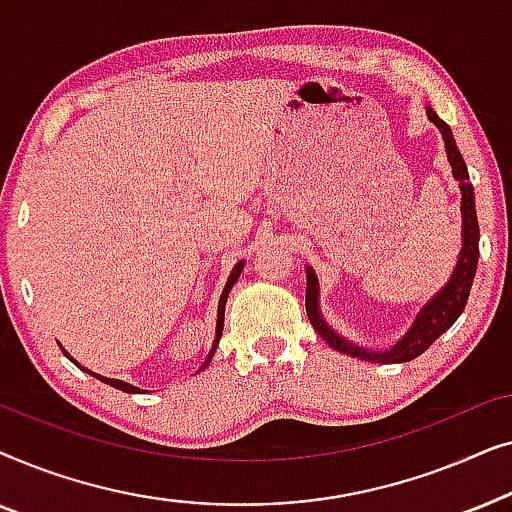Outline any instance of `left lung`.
<instances>
[{
  "mask_svg": "<svg viewBox=\"0 0 512 512\" xmlns=\"http://www.w3.org/2000/svg\"><path fill=\"white\" fill-rule=\"evenodd\" d=\"M426 118H429V121L440 130V135H443L447 160H450V167H452V177L457 179L459 191H461V249H459L457 263H454L450 279H447L445 286H440V289L433 293L422 307H419V312L415 314V319H412L408 331H405L394 345L384 349H368L359 345V342L347 340L345 335L335 331V328L324 319V314H321V305H319L321 289H319L317 272H314L310 265H305V277H307L305 310H307V317L312 321L314 331H317L321 338L335 349V352L354 356V359H361V361L405 363V361L417 359L419 354H424L426 349H429L433 342H436L440 335H443L447 328L459 319V314L464 312L468 293H471V286H473L475 270H478L480 228H478V214H475V195H473L471 179H468L466 163L457 149V142H454L450 125L440 121L438 114L431 107H426Z\"/></svg>",
  "mask_w": 512,
  "mask_h": 512,
  "instance_id": "1",
  "label": "left lung"
}]
</instances>
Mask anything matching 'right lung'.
<instances>
[{
    "mask_svg": "<svg viewBox=\"0 0 512 512\" xmlns=\"http://www.w3.org/2000/svg\"><path fill=\"white\" fill-rule=\"evenodd\" d=\"M242 270H244V261H237V263H235V268H233V272H230V277H228L226 286H223V293H221V298H219V310H216V335H214L212 349H209L207 359L202 361V366H200L198 370H205V368L209 366V363H212V356H214V352H216V347H219V340H221V333H223V317H226V300H228V293H230V289H233V284L237 282V279H240V272H242ZM58 345H60V342H58ZM60 347H62V345H60ZM62 354H65L67 359L74 363V366H79L81 370H86L88 375L97 377V380H102L104 384H109V387H114V389H121V391H125V394H139V391H144V389H139V387H135V384H130V382L114 380V377H104V375H97V373H93V370L83 368L81 363L74 359V356H69V352H67L65 347H62Z\"/></svg>",
    "mask_w": 512,
    "mask_h": 512,
    "instance_id": "obj_1",
    "label": "right lung"
}]
</instances>
